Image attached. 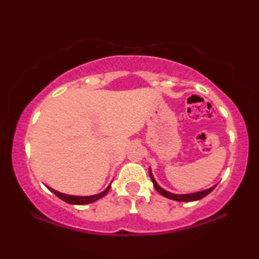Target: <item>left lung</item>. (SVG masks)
Listing matches in <instances>:
<instances>
[{
  "label": "left lung",
  "mask_w": 259,
  "mask_h": 259,
  "mask_svg": "<svg viewBox=\"0 0 259 259\" xmlns=\"http://www.w3.org/2000/svg\"><path fill=\"white\" fill-rule=\"evenodd\" d=\"M150 176H151V179H152V183H153V186L154 189L158 191L159 193L161 194V196H164L166 198H168V199H172V200H177V201H194V200H199L201 198L206 197L208 193H211L213 189L217 185L210 187V189L207 190H204V191H200V192H196V193H189V194H175V193H171V192H167V191H165L164 189H161L160 186L158 185L157 182H155L153 175H152L151 172V168H150Z\"/></svg>",
  "instance_id": "8db88e82"
}]
</instances>
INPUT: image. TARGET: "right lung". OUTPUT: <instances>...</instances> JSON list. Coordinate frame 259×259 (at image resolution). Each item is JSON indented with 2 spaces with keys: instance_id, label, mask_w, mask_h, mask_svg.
Returning <instances> with one entry per match:
<instances>
[{
  "instance_id": "1",
  "label": "right lung",
  "mask_w": 259,
  "mask_h": 259,
  "mask_svg": "<svg viewBox=\"0 0 259 259\" xmlns=\"http://www.w3.org/2000/svg\"><path fill=\"white\" fill-rule=\"evenodd\" d=\"M109 189H111V185H109L107 189H106L104 192L99 193V194H94V196H86V197H81V196H69V194H65V193H61V192H58V191L51 189V187H48V190L51 191L55 194V196H58L60 199L66 201V203L68 204H73V205H84V204H90V203H93V201H97L98 199H100V198L105 197L106 194L108 193Z\"/></svg>"
}]
</instances>
